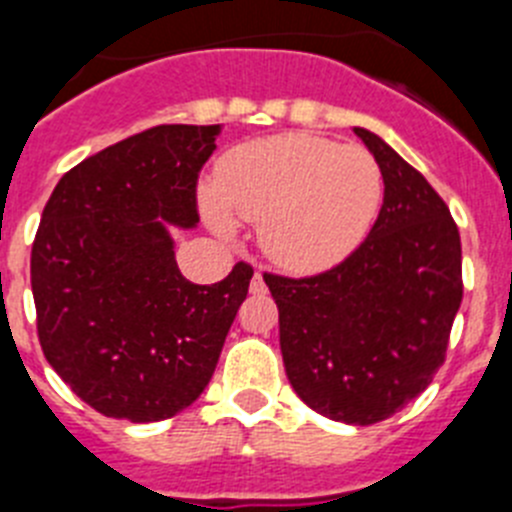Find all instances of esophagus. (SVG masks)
I'll return each instance as SVG.
<instances>
[{
	"label": "esophagus",
	"instance_id": "1",
	"mask_svg": "<svg viewBox=\"0 0 512 512\" xmlns=\"http://www.w3.org/2000/svg\"><path fill=\"white\" fill-rule=\"evenodd\" d=\"M251 295H259V297L266 295V282H264V277H261V271H256V274H253Z\"/></svg>",
	"mask_w": 512,
	"mask_h": 512
}]
</instances>
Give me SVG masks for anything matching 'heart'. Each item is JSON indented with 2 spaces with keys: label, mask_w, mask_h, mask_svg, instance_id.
I'll return each mask as SVG.
<instances>
[{
  "label": "heart",
  "mask_w": 512,
  "mask_h": 512,
  "mask_svg": "<svg viewBox=\"0 0 512 512\" xmlns=\"http://www.w3.org/2000/svg\"><path fill=\"white\" fill-rule=\"evenodd\" d=\"M377 158L356 143L310 133L251 140L220 158L205 212L217 233L233 217L259 223L261 251L292 274H315L348 259L382 210Z\"/></svg>",
  "instance_id": "b5f03b06"
}]
</instances>
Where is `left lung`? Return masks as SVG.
I'll return each mask as SVG.
<instances>
[{
	"label": "left lung",
	"mask_w": 512,
	"mask_h": 512,
	"mask_svg": "<svg viewBox=\"0 0 512 512\" xmlns=\"http://www.w3.org/2000/svg\"><path fill=\"white\" fill-rule=\"evenodd\" d=\"M384 179L366 241L318 277L264 274L279 307L289 384L315 413L387 420L433 382L461 305V238L425 176L372 130L354 128Z\"/></svg>",
	"instance_id": "left-lung-1"
}]
</instances>
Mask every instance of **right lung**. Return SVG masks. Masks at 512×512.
<instances>
[{
    "instance_id": "1",
    "label": "right lung",
    "mask_w": 512,
    "mask_h": 512,
    "mask_svg": "<svg viewBox=\"0 0 512 512\" xmlns=\"http://www.w3.org/2000/svg\"><path fill=\"white\" fill-rule=\"evenodd\" d=\"M223 125H158L61 176L30 259L48 364L107 418L153 423L205 392L253 269L192 284L169 225L194 228L197 174Z\"/></svg>"
}]
</instances>
